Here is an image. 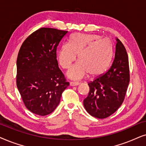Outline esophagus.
Returning a JSON list of instances; mask_svg holds the SVG:
<instances>
[{
	"instance_id": "obj_1",
	"label": "esophagus",
	"mask_w": 146,
	"mask_h": 146,
	"mask_svg": "<svg viewBox=\"0 0 146 146\" xmlns=\"http://www.w3.org/2000/svg\"><path fill=\"white\" fill-rule=\"evenodd\" d=\"M80 84V83L79 82H70V85L71 86H77Z\"/></svg>"
}]
</instances>
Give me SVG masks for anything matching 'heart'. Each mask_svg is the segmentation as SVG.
<instances>
[{
	"instance_id": "b5f03b06",
	"label": "heart",
	"mask_w": 146,
	"mask_h": 146,
	"mask_svg": "<svg viewBox=\"0 0 146 146\" xmlns=\"http://www.w3.org/2000/svg\"><path fill=\"white\" fill-rule=\"evenodd\" d=\"M113 50L111 41L101 38L96 35L76 33L70 37L69 42H65L57 50V56L60 65L64 69L69 67L67 75L73 80H79L90 74L98 77L104 73L111 62Z\"/></svg>"
}]
</instances>
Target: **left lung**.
Returning <instances> with one entry per match:
<instances>
[{"mask_svg":"<svg viewBox=\"0 0 146 146\" xmlns=\"http://www.w3.org/2000/svg\"><path fill=\"white\" fill-rule=\"evenodd\" d=\"M116 40L115 58L108 71L89 83L88 96L83 100L91 116L104 119L112 115L123 103L129 83L128 56L125 46Z\"/></svg>","mask_w":146,"mask_h":146,"instance_id":"1","label":"left lung"}]
</instances>
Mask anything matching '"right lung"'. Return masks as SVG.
<instances>
[{
  "mask_svg": "<svg viewBox=\"0 0 146 146\" xmlns=\"http://www.w3.org/2000/svg\"><path fill=\"white\" fill-rule=\"evenodd\" d=\"M68 31L41 28L23 42L17 60V85L28 110L38 115L52 113L69 86L58 66L57 48Z\"/></svg>",
  "mask_w": 146,
  "mask_h": 146,
  "instance_id": "1",
  "label": "right lung"
}]
</instances>
